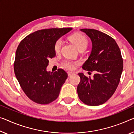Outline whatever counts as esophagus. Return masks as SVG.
I'll return each instance as SVG.
<instances>
[{"mask_svg": "<svg viewBox=\"0 0 134 134\" xmlns=\"http://www.w3.org/2000/svg\"><path fill=\"white\" fill-rule=\"evenodd\" d=\"M73 74V72H68V76H71Z\"/></svg>", "mask_w": 134, "mask_h": 134, "instance_id": "esophagus-1", "label": "esophagus"}]
</instances>
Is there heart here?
Listing matches in <instances>:
<instances>
[{
	"label": "heart",
	"mask_w": 134,
	"mask_h": 134,
	"mask_svg": "<svg viewBox=\"0 0 134 134\" xmlns=\"http://www.w3.org/2000/svg\"><path fill=\"white\" fill-rule=\"evenodd\" d=\"M69 40L79 50L86 49L88 45V40L86 36L81 33H75L69 37ZM63 44V40L59 38L55 41L54 44V50L56 53H59ZM79 64V62H72L69 60H65L62 62V65L66 69L73 70L75 65Z\"/></svg>",
	"instance_id": "b5f03b06"
}]
</instances>
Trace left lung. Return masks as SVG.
<instances>
[{"mask_svg":"<svg viewBox=\"0 0 134 134\" xmlns=\"http://www.w3.org/2000/svg\"><path fill=\"white\" fill-rule=\"evenodd\" d=\"M92 42L90 56L83 65L88 71H95L93 78L79 73L77 86L80 99L86 105L97 106L107 101L120 82L123 63L120 48L111 37L99 30L82 29Z\"/></svg>","mask_w":134,"mask_h":134,"instance_id":"1","label":"left lung"}]
</instances>
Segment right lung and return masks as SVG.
Returning <instances> with one entry per match:
<instances>
[{
  "mask_svg": "<svg viewBox=\"0 0 134 134\" xmlns=\"http://www.w3.org/2000/svg\"><path fill=\"white\" fill-rule=\"evenodd\" d=\"M72 29L52 28L37 30L18 45L14 61V72L27 96L40 104H48L58 98L68 74L62 69L47 72L49 59L54 57V44Z\"/></svg>",
  "mask_w": 134,
  "mask_h": 134,
  "instance_id": "right-lung-1",
  "label": "right lung"
}]
</instances>
